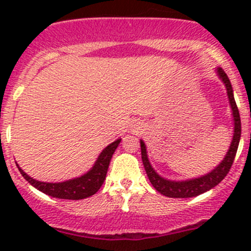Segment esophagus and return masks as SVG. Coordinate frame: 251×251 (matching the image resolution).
<instances>
[{
  "label": "esophagus",
  "instance_id": "1",
  "mask_svg": "<svg viewBox=\"0 0 251 251\" xmlns=\"http://www.w3.org/2000/svg\"><path fill=\"white\" fill-rule=\"evenodd\" d=\"M138 130H141L140 126H138V127H135V130H133V131H135V132H138Z\"/></svg>",
  "mask_w": 251,
  "mask_h": 251
}]
</instances>
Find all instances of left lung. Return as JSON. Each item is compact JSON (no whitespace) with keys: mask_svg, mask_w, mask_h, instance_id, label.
<instances>
[{"mask_svg":"<svg viewBox=\"0 0 251 251\" xmlns=\"http://www.w3.org/2000/svg\"><path fill=\"white\" fill-rule=\"evenodd\" d=\"M215 72H216V75L222 81L225 87H226L229 107H231L232 111V118H233V136H232L231 144H229V148L227 149L226 155H225V158L222 159L219 165L215 166L207 174L201 175L199 177H194V178L181 179V181L165 178V177H163L161 175L156 173L155 169L151 166L148 158V151H147L146 143H144L143 140H140L142 161H143L144 170H146L147 176H148L151 186L159 193H161L165 197H169V198H193V197H197L199 194L210 191V189L217 186L226 177L229 169H231L232 164H233L235 153H237L238 146H239L240 133H242L239 111H238L237 104H235L233 88H232L231 81H229L227 74L221 68H216Z\"/></svg>","mask_w":251,"mask_h":251,"instance_id":"obj_1","label":"left lung"}]
</instances>
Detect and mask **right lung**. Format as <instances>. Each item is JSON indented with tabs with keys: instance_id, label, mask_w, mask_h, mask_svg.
I'll return each instance as SVG.
<instances>
[{
	"instance_id": "add662e5",
	"label": "right lung",
	"mask_w": 251,
	"mask_h": 251,
	"mask_svg": "<svg viewBox=\"0 0 251 251\" xmlns=\"http://www.w3.org/2000/svg\"><path fill=\"white\" fill-rule=\"evenodd\" d=\"M121 142V138H118L113 143L108 144L100 154L98 155L97 160L95 161L92 168L86 174L81 176L75 177V178L67 179L63 182H42L32 178L29 175L25 174L24 170H22L19 165L17 164L20 174L23 175L25 179L29 182L31 186L39 189L42 193L47 196L53 197V198L59 199H69V201H78V199H85L88 197L93 196L97 193L98 189L102 187L104 182L105 176H107L108 168L113 156L114 151L118 148L119 143Z\"/></svg>"
}]
</instances>
